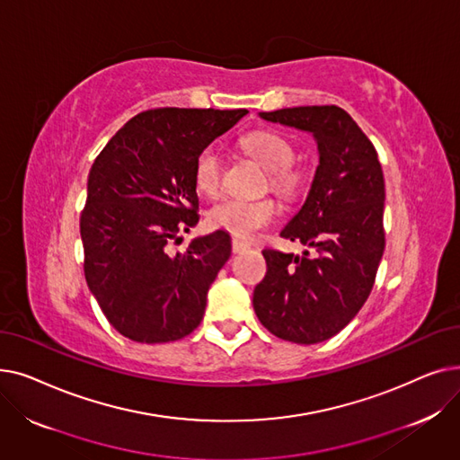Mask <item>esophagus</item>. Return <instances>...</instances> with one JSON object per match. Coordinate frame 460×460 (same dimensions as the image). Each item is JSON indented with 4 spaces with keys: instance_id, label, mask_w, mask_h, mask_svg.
Instances as JSON below:
<instances>
[{
    "instance_id": "esophagus-1",
    "label": "esophagus",
    "mask_w": 460,
    "mask_h": 460,
    "mask_svg": "<svg viewBox=\"0 0 460 460\" xmlns=\"http://www.w3.org/2000/svg\"><path fill=\"white\" fill-rule=\"evenodd\" d=\"M250 250V244L243 243V240L238 238H233V253H244Z\"/></svg>"
}]
</instances>
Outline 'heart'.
I'll use <instances>...</instances> for the list:
<instances>
[{
    "label": "heart",
    "instance_id": "heart-1",
    "mask_svg": "<svg viewBox=\"0 0 460 460\" xmlns=\"http://www.w3.org/2000/svg\"><path fill=\"white\" fill-rule=\"evenodd\" d=\"M243 147L269 169L270 184L293 193L300 184V175L291 165L295 149L281 134L272 130H255L243 137ZM193 182L205 196H216L222 184V162L216 147H205L193 164ZM279 214V207L272 198L236 199L227 198L212 205L207 212V224L216 231H226L240 240L253 238L261 229L272 224Z\"/></svg>",
    "mask_w": 460,
    "mask_h": 460
}]
</instances>
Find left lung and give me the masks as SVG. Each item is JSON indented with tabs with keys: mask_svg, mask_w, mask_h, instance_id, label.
<instances>
[{
	"mask_svg": "<svg viewBox=\"0 0 460 460\" xmlns=\"http://www.w3.org/2000/svg\"><path fill=\"white\" fill-rule=\"evenodd\" d=\"M311 132L319 165L304 207L281 231L311 248L302 257L264 250L267 276L253 309L279 340L315 345L340 333L366 304L384 253V175L375 145L340 106L259 113Z\"/></svg>",
	"mask_w": 460,
	"mask_h": 460,
	"instance_id": "left-lung-1",
	"label": "left lung"
}]
</instances>
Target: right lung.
Masks as SVG:
<instances>
[{
  "instance_id": "obj_1",
  "label": "right lung",
  "mask_w": 460,
  "mask_h": 460,
  "mask_svg": "<svg viewBox=\"0 0 460 460\" xmlns=\"http://www.w3.org/2000/svg\"><path fill=\"white\" fill-rule=\"evenodd\" d=\"M248 110L156 108L117 130L96 156L80 216L84 272L110 324L136 343H169L203 319L210 283L231 255L224 231L172 253L199 222L198 155Z\"/></svg>"
}]
</instances>
